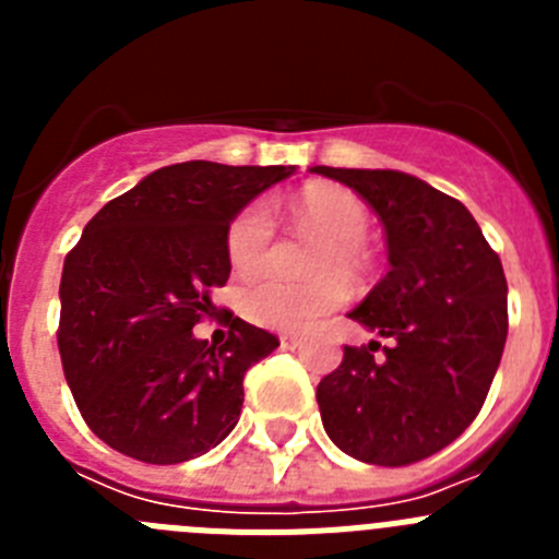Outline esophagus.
I'll use <instances>...</instances> for the list:
<instances>
[{
	"mask_svg": "<svg viewBox=\"0 0 559 559\" xmlns=\"http://www.w3.org/2000/svg\"><path fill=\"white\" fill-rule=\"evenodd\" d=\"M299 344H302V338H299V335H290V333L280 335V347L283 349H296Z\"/></svg>",
	"mask_w": 559,
	"mask_h": 559,
	"instance_id": "obj_1",
	"label": "esophagus"
}]
</instances>
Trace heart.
I'll return each mask as SVG.
<instances>
[{"label": "heart", "instance_id": "1", "mask_svg": "<svg viewBox=\"0 0 559 559\" xmlns=\"http://www.w3.org/2000/svg\"><path fill=\"white\" fill-rule=\"evenodd\" d=\"M290 221L324 237L313 260V283H285L276 276L254 280L240 290V313L269 330H310L324 316L335 313L349 299L344 276H358L367 269L364 240L369 235V206L353 190L335 185H310L288 204ZM274 243V218L265 204H249L237 212L226 229V257L237 274H254L269 260Z\"/></svg>", "mask_w": 559, "mask_h": 559}]
</instances>
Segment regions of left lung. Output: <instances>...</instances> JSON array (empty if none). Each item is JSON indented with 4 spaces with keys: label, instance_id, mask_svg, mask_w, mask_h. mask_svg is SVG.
I'll return each mask as SVG.
<instances>
[{
    "label": "left lung",
    "instance_id": "8db88e82",
    "mask_svg": "<svg viewBox=\"0 0 559 559\" xmlns=\"http://www.w3.org/2000/svg\"><path fill=\"white\" fill-rule=\"evenodd\" d=\"M353 187L386 229L389 274L349 319L389 341L344 347L316 389L344 453L403 467L448 448L481 412L507 344V276L462 201L400 170L313 167Z\"/></svg>",
    "mask_w": 559,
    "mask_h": 559
}]
</instances>
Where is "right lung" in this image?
<instances>
[{
    "label": "right lung",
    "mask_w": 559,
    "mask_h": 559,
    "mask_svg": "<svg viewBox=\"0 0 559 559\" xmlns=\"http://www.w3.org/2000/svg\"><path fill=\"white\" fill-rule=\"evenodd\" d=\"M294 167L181 162L88 221L63 260L58 349L86 426L114 451L179 464L224 442L243 408V374L276 335L226 313L229 338L192 328L215 313L231 263L226 229Z\"/></svg>",
    "instance_id": "obj_1"
}]
</instances>
